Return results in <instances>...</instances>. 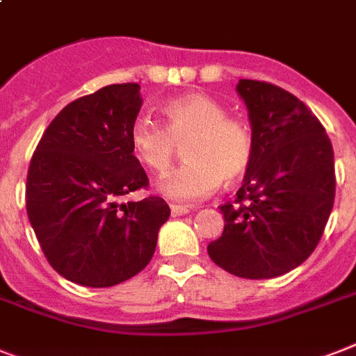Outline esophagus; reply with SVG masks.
Here are the masks:
<instances>
[{
	"label": "esophagus",
	"mask_w": 356,
	"mask_h": 356,
	"mask_svg": "<svg viewBox=\"0 0 356 356\" xmlns=\"http://www.w3.org/2000/svg\"><path fill=\"white\" fill-rule=\"evenodd\" d=\"M170 210H172L173 218H179V216H184V213L190 212V208L181 207V204H172V207H170Z\"/></svg>",
	"instance_id": "34e87169"
}]
</instances>
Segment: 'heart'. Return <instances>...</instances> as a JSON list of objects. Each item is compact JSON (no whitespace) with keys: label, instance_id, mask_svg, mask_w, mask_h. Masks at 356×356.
<instances>
[{"label":"heart","instance_id":"heart-1","mask_svg":"<svg viewBox=\"0 0 356 356\" xmlns=\"http://www.w3.org/2000/svg\"><path fill=\"white\" fill-rule=\"evenodd\" d=\"M164 126L148 117L133 120L129 143L148 170L166 173L184 149L186 163L161 181V192L175 203H195L216 192L221 181L245 177L254 159V137L247 124L228 117L223 104L207 95H184L163 108Z\"/></svg>","mask_w":356,"mask_h":356}]
</instances>
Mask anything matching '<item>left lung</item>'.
Returning a JSON list of instances; mask_svg holds the SVG:
<instances>
[{"label":"left lung","instance_id":"8db88e82","mask_svg":"<svg viewBox=\"0 0 356 356\" xmlns=\"http://www.w3.org/2000/svg\"><path fill=\"white\" fill-rule=\"evenodd\" d=\"M252 126L254 159L208 256L247 280L282 276L302 265L322 238L334 203V153L325 128L285 89L239 80Z\"/></svg>","mask_w":356,"mask_h":356}]
</instances>
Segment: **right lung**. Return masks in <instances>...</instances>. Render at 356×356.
Returning <instances> with one entry per match:
<instances>
[{"mask_svg":"<svg viewBox=\"0 0 356 356\" xmlns=\"http://www.w3.org/2000/svg\"><path fill=\"white\" fill-rule=\"evenodd\" d=\"M138 83H113L67 104L33 153L25 204L49 265L83 287H111L152 259L170 218L163 197L124 201L149 181L129 129Z\"/></svg>","mask_w":356,"mask_h":356,"instance_id":"add662e5","label":"right lung"}]
</instances>
